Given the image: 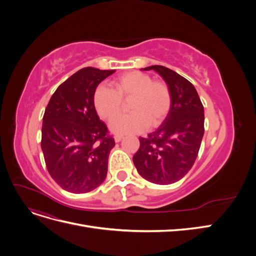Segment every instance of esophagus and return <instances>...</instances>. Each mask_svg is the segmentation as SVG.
<instances>
[{
    "label": "esophagus",
    "instance_id": "34e87169",
    "mask_svg": "<svg viewBox=\"0 0 256 256\" xmlns=\"http://www.w3.org/2000/svg\"><path fill=\"white\" fill-rule=\"evenodd\" d=\"M122 136L116 134V136H114V141H115L116 143H118V142H120V141H122Z\"/></svg>",
    "mask_w": 256,
    "mask_h": 256
}]
</instances>
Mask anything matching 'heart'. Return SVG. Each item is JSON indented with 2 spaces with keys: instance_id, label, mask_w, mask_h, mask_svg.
Returning a JSON list of instances; mask_svg holds the SVG:
<instances>
[{
  "instance_id": "obj_1",
  "label": "heart",
  "mask_w": 256,
  "mask_h": 256,
  "mask_svg": "<svg viewBox=\"0 0 256 256\" xmlns=\"http://www.w3.org/2000/svg\"><path fill=\"white\" fill-rule=\"evenodd\" d=\"M112 88L100 86L94 94V106L100 118L111 120L119 112L122 100H130L129 114L119 116L110 122L116 134L141 132L147 127H156L166 118L171 108V92L161 81H152L140 72L122 74L112 82Z\"/></svg>"
}]
</instances>
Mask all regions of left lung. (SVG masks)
Returning a JSON list of instances; mask_svg holds the SVG:
<instances>
[{
    "label": "left lung",
    "instance_id": "left-lung-1",
    "mask_svg": "<svg viewBox=\"0 0 256 256\" xmlns=\"http://www.w3.org/2000/svg\"><path fill=\"white\" fill-rule=\"evenodd\" d=\"M142 69L162 76L171 92L172 102L158 129L140 138L134 164L146 180L170 184L182 180L198 157L204 136V106L193 84L172 69L160 65Z\"/></svg>",
    "mask_w": 256,
    "mask_h": 256
}]
</instances>
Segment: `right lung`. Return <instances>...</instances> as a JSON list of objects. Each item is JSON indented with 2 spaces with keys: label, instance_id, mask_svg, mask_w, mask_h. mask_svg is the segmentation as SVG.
Returning a JSON list of instances; mask_svg holds the SVG:
<instances>
[{
  "label": "right lung",
  "instance_id": "1",
  "mask_svg": "<svg viewBox=\"0 0 256 256\" xmlns=\"http://www.w3.org/2000/svg\"><path fill=\"white\" fill-rule=\"evenodd\" d=\"M115 70L85 67L62 83L46 108L42 150L48 172L72 193L96 189L106 177L114 138L99 120L94 94Z\"/></svg>",
  "mask_w": 256,
  "mask_h": 256
}]
</instances>
